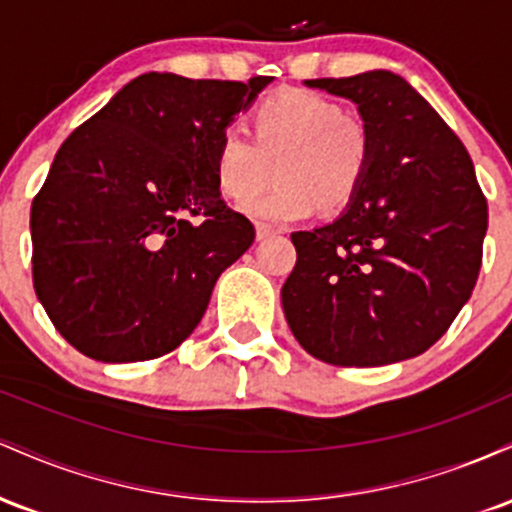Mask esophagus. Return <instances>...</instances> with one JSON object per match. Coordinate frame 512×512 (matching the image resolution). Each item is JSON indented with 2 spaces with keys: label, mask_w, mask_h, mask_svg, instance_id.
Masks as SVG:
<instances>
[{
  "label": "esophagus",
  "mask_w": 512,
  "mask_h": 512,
  "mask_svg": "<svg viewBox=\"0 0 512 512\" xmlns=\"http://www.w3.org/2000/svg\"><path fill=\"white\" fill-rule=\"evenodd\" d=\"M255 233H257V240H264V238H269V236H276L274 228L267 226V223H257Z\"/></svg>",
  "instance_id": "1"
}]
</instances>
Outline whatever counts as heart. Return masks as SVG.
I'll return each mask as SVG.
<instances>
[{"instance_id":"1","label":"heart","mask_w":512,"mask_h":512,"mask_svg":"<svg viewBox=\"0 0 512 512\" xmlns=\"http://www.w3.org/2000/svg\"><path fill=\"white\" fill-rule=\"evenodd\" d=\"M252 125L255 139L240 127H226L214 151L216 185L231 199L249 197L277 163L280 185L267 196L245 199V214L301 221L317 204L337 211L358 195L373 163V137L339 103L313 91L276 93L257 105Z\"/></svg>"}]
</instances>
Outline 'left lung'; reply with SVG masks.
<instances>
[{
    "label": "left lung",
    "instance_id": "obj_1",
    "mask_svg": "<svg viewBox=\"0 0 512 512\" xmlns=\"http://www.w3.org/2000/svg\"><path fill=\"white\" fill-rule=\"evenodd\" d=\"M305 86L356 105L373 163L337 219L291 233L286 322L332 366L407 361L448 332L477 284L489 209L472 158L399 74L373 69Z\"/></svg>",
    "mask_w": 512,
    "mask_h": 512
}]
</instances>
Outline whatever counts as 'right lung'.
<instances>
[{
  "mask_svg": "<svg viewBox=\"0 0 512 512\" xmlns=\"http://www.w3.org/2000/svg\"><path fill=\"white\" fill-rule=\"evenodd\" d=\"M269 84L142 74L60 146L31 207L33 286L76 351L149 361L195 332L255 240L221 199L216 144Z\"/></svg>",
  "mask_w": 512,
  "mask_h": 512,
  "instance_id": "right-lung-1",
  "label": "right lung"
}]
</instances>
